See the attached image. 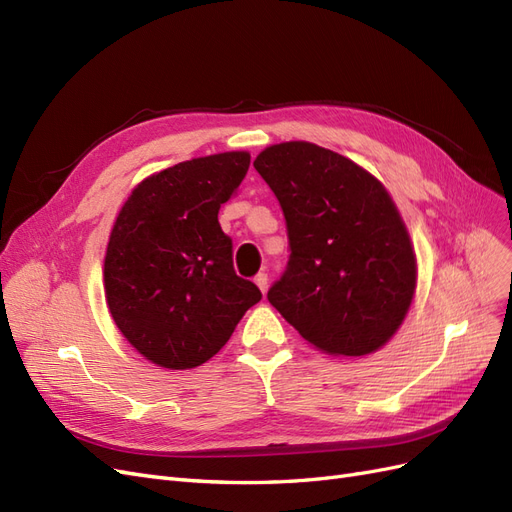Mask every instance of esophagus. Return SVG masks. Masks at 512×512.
Here are the masks:
<instances>
[{
	"mask_svg": "<svg viewBox=\"0 0 512 512\" xmlns=\"http://www.w3.org/2000/svg\"><path fill=\"white\" fill-rule=\"evenodd\" d=\"M255 285L259 287L261 293H266V291H268V274H266V272H259V274L255 276Z\"/></svg>",
	"mask_w": 512,
	"mask_h": 512,
	"instance_id": "34e87169",
	"label": "esophagus"
}]
</instances>
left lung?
Here are the masks:
<instances>
[{
	"instance_id": "8db88e82",
	"label": "left lung",
	"mask_w": 512,
	"mask_h": 512,
	"mask_svg": "<svg viewBox=\"0 0 512 512\" xmlns=\"http://www.w3.org/2000/svg\"><path fill=\"white\" fill-rule=\"evenodd\" d=\"M253 166L283 208L291 249L270 304L327 355L381 349L417 289L408 229L381 180L312 142L272 144Z\"/></svg>"
}]
</instances>
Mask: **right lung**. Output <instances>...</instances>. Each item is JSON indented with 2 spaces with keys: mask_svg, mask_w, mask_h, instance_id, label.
<instances>
[{
  "mask_svg": "<svg viewBox=\"0 0 512 512\" xmlns=\"http://www.w3.org/2000/svg\"><path fill=\"white\" fill-rule=\"evenodd\" d=\"M251 155L197 157L144 178L112 225L104 291L134 349L168 370L206 364L261 291L234 272L219 208L236 193Z\"/></svg>",
  "mask_w": 512,
  "mask_h": 512,
  "instance_id": "1",
  "label": "right lung"
}]
</instances>
